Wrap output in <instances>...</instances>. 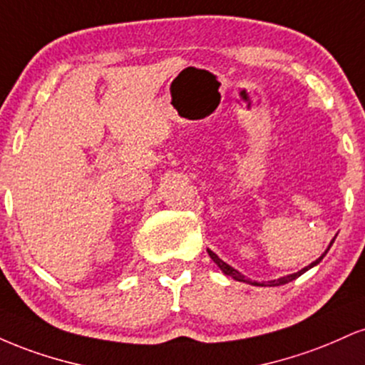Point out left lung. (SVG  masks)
Segmentation results:
<instances>
[{
    "mask_svg": "<svg viewBox=\"0 0 365 365\" xmlns=\"http://www.w3.org/2000/svg\"><path fill=\"white\" fill-rule=\"evenodd\" d=\"M333 242H334V240H331V244H329V247H331V245H333ZM329 247H328V249H326V250H324V254H322L319 259H316V261H314V262H311V264H309V266H305V267H304V269L297 271V273H293V274H288V276H282V278H278V279H271V282H262V283H257V282H250V279H249V278H245V276H244V274H242V273H240V271H237V269H235V267H232V266H230V264H226V262L223 261V259H220V257H217V255H216L215 252H212V250H211V249H207V254H209V257H211V259H212V261H215V262L217 264V267H220V269H221V271H223V273H225L226 276H232V278H233V279H237V282H244V283H250V284H255V287H279V284H284V283H288V282H293V279H297V278H299V276H300V274H304V273H305V271H309V269H311V267H314V266H317V264H319V262L322 261V257H324V255H326V254H328Z\"/></svg>",
    "mask_w": 365,
    "mask_h": 365,
    "instance_id": "8db88e82",
    "label": "left lung"
}]
</instances>
